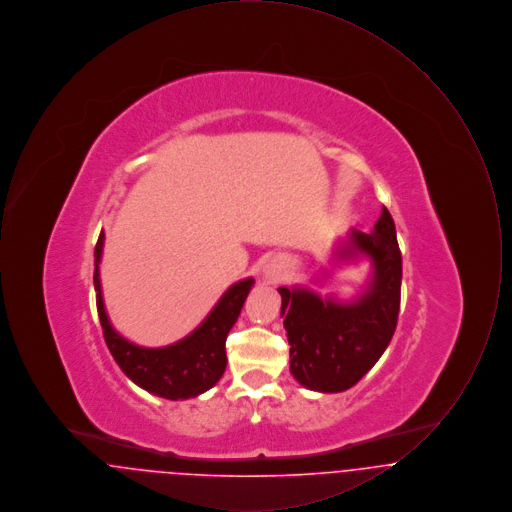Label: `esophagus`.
Returning <instances> with one entry per match:
<instances>
[{"mask_svg": "<svg viewBox=\"0 0 512 512\" xmlns=\"http://www.w3.org/2000/svg\"><path fill=\"white\" fill-rule=\"evenodd\" d=\"M265 276H267L268 280L276 282V280H280L284 276V268L278 267V265H270L267 268V272H265Z\"/></svg>", "mask_w": 512, "mask_h": 512, "instance_id": "obj_1", "label": "esophagus"}]
</instances>
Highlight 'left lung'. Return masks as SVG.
I'll use <instances>...</instances> for the list:
<instances>
[{"instance_id": "1", "label": "left lung", "mask_w": 512, "mask_h": 512, "mask_svg": "<svg viewBox=\"0 0 512 512\" xmlns=\"http://www.w3.org/2000/svg\"><path fill=\"white\" fill-rule=\"evenodd\" d=\"M366 261L370 276L351 301L307 286L278 288L290 341V372L307 390L340 393L353 388L390 345L401 299V251L390 211L382 207L374 230L351 228L340 238L330 267ZM330 276L322 272L315 282Z\"/></svg>"}]
</instances>
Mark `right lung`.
I'll list each match as a JSON object with an SVG mask.
<instances>
[{"instance_id": "right-lung-1", "label": "right lung", "mask_w": 512, "mask_h": 512, "mask_svg": "<svg viewBox=\"0 0 512 512\" xmlns=\"http://www.w3.org/2000/svg\"><path fill=\"white\" fill-rule=\"evenodd\" d=\"M103 244L105 234L101 230L94 251L96 303L103 338L122 372L142 390L171 401L192 399L211 390L224 374L226 336L240 317L245 297L251 292L255 280L249 276L232 284L220 295L211 313L186 338L165 347H144L126 340L107 317L99 278Z\"/></svg>"}]
</instances>
